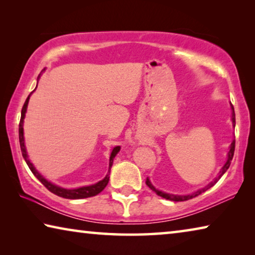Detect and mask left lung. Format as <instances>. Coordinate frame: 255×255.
<instances>
[{"mask_svg":"<svg viewBox=\"0 0 255 255\" xmlns=\"http://www.w3.org/2000/svg\"><path fill=\"white\" fill-rule=\"evenodd\" d=\"M232 109H233V113H232V122H233V125H234V127H235V113H234V107L232 106ZM234 150H235V140H233V142H232V143H231V146H230V151H229V153H227V160H226V162H225L224 166H223V168L221 169V171H220V175H218V177L216 178L215 180L212 181L211 184H209L208 186L205 187V188L200 189V190H198V191H196V193L191 194V195H185V196L182 195V196H180V195H172V194H167V193H163V191H161V190H158V189H155V188H154L153 185L151 184V182H150L149 178H146V180H145V184H146V186H148L151 190H153L155 194H157L158 196H160V197H162V198H166V199H169V200H172V202H185V200L191 199V198L196 197V196H198V195H200V194H203L204 191H206L207 189L211 188V187H213L214 185L216 184V182H217L218 180H220V178H221L223 175H224V173L226 172L227 169L230 168L231 161H232V159H233V155H234Z\"/></svg>","mask_w":255,"mask_h":255,"instance_id":"8db88e82","label":"left lung"}]
</instances>
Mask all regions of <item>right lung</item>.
I'll return each instance as SVG.
<instances>
[{
	"label": "right lung",
	"mask_w": 255,
	"mask_h": 255,
	"mask_svg": "<svg viewBox=\"0 0 255 255\" xmlns=\"http://www.w3.org/2000/svg\"><path fill=\"white\" fill-rule=\"evenodd\" d=\"M40 75H41V74H40ZM40 75L38 76V79L40 78ZM35 88H37V87H35ZM31 94H32V93H31ZM31 94H30V95H31ZM30 95L28 96V98H26L25 102H24V105H23V107H22L21 120H20V124H19V141H20L21 152H22V155H23L26 164H28V167L30 168V170L32 171L33 175L38 178V180L41 182V184L44 187H46V188L49 191H51L52 194L59 196V197L67 198V199H82V198L93 197V196H96L97 194H100L101 191L105 188L106 185L109 184V180H110L109 175H106L104 179L98 181L97 184L86 186V187H80V188H76V189H65V188H61V187H58L56 185L51 184V182H49L48 180L44 179V178L41 175H40V173L37 170H35L33 164L30 162V160L28 158V153H26L25 145H24V136H23V121H24L26 107H28ZM120 149H121L120 146H115V148L112 150V153H111V157H110V167H109V169H111L112 164H113V160L115 158V155L118 154Z\"/></svg>",
	"instance_id": "1"
}]
</instances>
